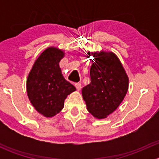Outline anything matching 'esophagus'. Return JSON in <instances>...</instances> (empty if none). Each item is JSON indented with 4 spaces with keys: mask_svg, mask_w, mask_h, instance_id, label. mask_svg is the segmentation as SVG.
Returning <instances> with one entry per match:
<instances>
[{
    "mask_svg": "<svg viewBox=\"0 0 159 159\" xmlns=\"http://www.w3.org/2000/svg\"><path fill=\"white\" fill-rule=\"evenodd\" d=\"M75 87H76L77 90H78V91H80V90L81 89V83H75Z\"/></svg>",
    "mask_w": 159,
    "mask_h": 159,
    "instance_id": "esophagus-1",
    "label": "esophagus"
}]
</instances>
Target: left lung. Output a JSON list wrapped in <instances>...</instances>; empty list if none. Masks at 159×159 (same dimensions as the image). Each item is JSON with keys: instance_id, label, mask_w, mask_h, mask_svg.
<instances>
[{"instance_id": "8db88e82", "label": "left lung", "mask_w": 159, "mask_h": 159, "mask_svg": "<svg viewBox=\"0 0 159 159\" xmlns=\"http://www.w3.org/2000/svg\"><path fill=\"white\" fill-rule=\"evenodd\" d=\"M94 57L90 69L91 83L82 89L88 111L95 118H105L116 110L129 89V78L112 52H89Z\"/></svg>"}]
</instances>
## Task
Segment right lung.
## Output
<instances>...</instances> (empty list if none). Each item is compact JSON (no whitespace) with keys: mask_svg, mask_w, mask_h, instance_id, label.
Segmentation results:
<instances>
[{"mask_svg":"<svg viewBox=\"0 0 159 159\" xmlns=\"http://www.w3.org/2000/svg\"><path fill=\"white\" fill-rule=\"evenodd\" d=\"M64 52L55 48L46 49L34 64L27 81L32 105L45 117L54 116L64 108L68 94L76 89L62 75L59 62Z\"/></svg>","mask_w":159,"mask_h":159,"instance_id":"right-lung-1","label":"right lung"}]
</instances>
